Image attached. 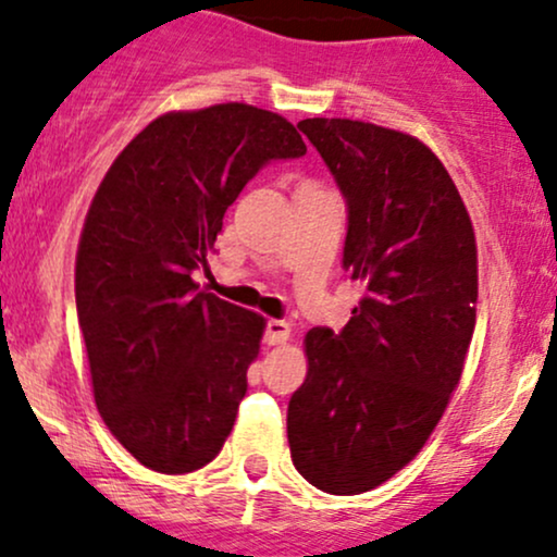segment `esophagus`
Returning <instances> with one entry per match:
<instances>
[{"mask_svg":"<svg viewBox=\"0 0 557 557\" xmlns=\"http://www.w3.org/2000/svg\"><path fill=\"white\" fill-rule=\"evenodd\" d=\"M290 337V324L283 322V319H270L264 330V343L267 345H280Z\"/></svg>","mask_w":557,"mask_h":557,"instance_id":"1","label":"esophagus"}]
</instances>
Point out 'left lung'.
I'll return each instance as SVG.
<instances>
[{
	"instance_id": "1",
	"label": "left lung",
	"mask_w": 557,
	"mask_h": 557,
	"mask_svg": "<svg viewBox=\"0 0 557 557\" xmlns=\"http://www.w3.org/2000/svg\"><path fill=\"white\" fill-rule=\"evenodd\" d=\"M298 127L345 198L343 267L363 298L341 332L306 335L287 443L306 482L361 495L424 447L461 380L476 324L474 227L419 138L341 117Z\"/></svg>"
}]
</instances>
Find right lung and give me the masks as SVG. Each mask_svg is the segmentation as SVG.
Returning <instances> with one entry per match:
<instances>
[{
    "instance_id": "1",
    "label": "right lung",
    "mask_w": 557,
    "mask_h": 557,
    "mask_svg": "<svg viewBox=\"0 0 557 557\" xmlns=\"http://www.w3.org/2000/svg\"><path fill=\"white\" fill-rule=\"evenodd\" d=\"M304 154L285 117L230 101L157 117L96 190L75 306L96 408L146 469L188 474L225 445L264 317L198 290L194 272L246 183Z\"/></svg>"
}]
</instances>
